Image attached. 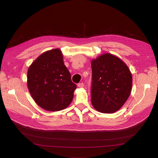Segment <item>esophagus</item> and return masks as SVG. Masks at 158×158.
<instances>
[{
  "instance_id": "esophagus-1",
  "label": "esophagus",
  "mask_w": 158,
  "mask_h": 158,
  "mask_svg": "<svg viewBox=\"0 0 158 158\" xmlns=\"http://www.w3.org/2000/svg\"><path fill=\"white\" fill-rule=\"evenodd\" d=\"M77 86H78L79 88H83V87H84V84L82 83V82H81V83H79V84L77 85Z\"/></svg>"
}]
</instances>
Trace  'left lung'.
Listing matches in <instances>:
<instances>
[{
  "instance_id": "1",
  "label": "left lung",
  "mask_w": 158,
  "mask_h": 158,
  "mask_svg": "<svg viewBox=\"0 0 158 158\" xmlns=\"http://www.w3.org/2000/svg\"><path fill=\"white\" fill-rule=\"evenodd\" d=\"M91 101L102 113L119 110L128 99L132 89V74L127 64L110 53L92 60Z\"/></svg>"
}]
</instances>
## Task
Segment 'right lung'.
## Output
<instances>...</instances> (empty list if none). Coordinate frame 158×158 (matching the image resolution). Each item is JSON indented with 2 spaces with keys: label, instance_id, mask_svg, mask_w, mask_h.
<instances>
[{
  "label": "right lung",
  "instance_id": "obj_1",
  "mask_svg": "<svg viewBox=\"0 0 158 158\" xmlns=\"http://www.w3.org/2000/svg\"><path fill=\"white\" fill-rule=\"evenodd\" d=\"M60 48L39 56L27 70V87L35 102L49 111H61L72 101L77 86L63 62Z\"/></svg>",
  "mask_w": 158,
  "mask_h": 158
}]
</instances>
